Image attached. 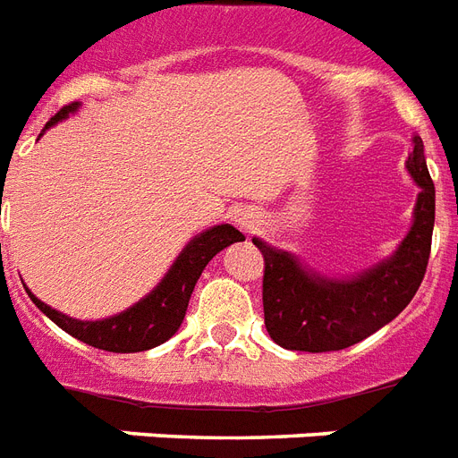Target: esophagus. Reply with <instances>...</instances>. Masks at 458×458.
<instances>
[{
  "mask_svg": "<svg viewBox=\"0 0 458 458\" xmlns=\"http://www.w3.org/2000/svg\"><path fill=\"white\" fill-rule=\"evenodd\" d=\"M242 225H247V228H251V225H250V221H242Z\"/></svg>",
  "mask_w": 458,
  "mask_h": 458,
  "instance_id": "esophagus-1",
  "label": "esophagus"
}]
</instances>
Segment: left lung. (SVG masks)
Listing matches in <instances>:
<instances>
[{
    "mask_svg": "<svg viewBox=\"0 0 458 458\" xmlns=\"http://www.w3.org/2000/svg\"><path fill=\"white\" fill-rule=\"evenodd\" d=\"M406 168L420 185L411 230L394 257L363 276L320 278L293 254L254 240L264 254V323L276 344L311 354L347 349L387 326L419 293L435 225V185L419 135Z\"/></svg>",
    "mask_w": 458,
    "mask_h": 458,
    "instance_id": "left-lung-1",
    "label": "left lung"
}]
</instances>
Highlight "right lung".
Wrapping results in <instances>:
<instances>
[{
  "instance_id": "obj_1",
  "label": "right lung",
  "mask_w": 458,
  "mask_h": 458,
  "mask_svg": "<svg viewBox=\"0 0 458 458\" xmlns=\"http://www.w3.org/2000/svg\"><path fill=\"white\" fill-rule=\"evenodd\" d=\"M75 109H78V102H71L68 106H64L56 116L49 118L45 131L49 125L56 123V121H61V118H66ZM240 240H244V235L240 230L233 228V225H216V228L197 235L182 250V254L175 259L171 271L165 273V278L161 280V285L152 294H147L145 300L131 306L128 311L111 316V318H68L64 313L54 311L52 306H47L45 301H39L35 294H30V300L35 301L39 311L49 316L61 330H66L68 335H73L75 340L85 342L89 347L104 349V352H116V354L145 352V349L164 344L168 337L178 333L201 271L207 268L208 261L218 251L225 250L228 244L240 242Z\"/></svg>"
}]
</instances>
